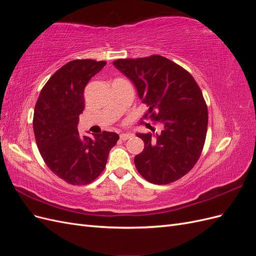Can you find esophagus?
<instances>
[{
  "mask_svg": "<svg viewBox=\"0 0 256 256\" xmlns=\"http://www.w3.org/2000/svg\"><path fill=\"white\" fill-rule=\"evenodd\" d=\"M132 136H134V134H130V132H122V134H120V140H122V141H126V140H128V138H132Z\"/></svg>",
  "mask_w": 256,
  "mask_h": 256,
  "instance_id": "1",
  "label": "esophagus"
}]
</instances>
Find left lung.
I'll list each match as a JSON object with an SVG mask.
<instances>
[{
  "instance_id": "8db88e82",
  "label": "left lung",
  "mask_w": 256,
  "mask_h": 256,
  "mask_svg": "<svg viewBox=\"0 0 256 256\" xmlns=\"http://www.w3.org/2000/svg\"><path fill=\"white\" fill-rule=\"evenodd\" d=\"M113 65L148 106L145 116L162 125L158 134H136L144 142L134 157L138 173L154 184L180 180L194 166L205 143L208 111L202 90L187 70L164 56L118 60Z\"/></svg>"
}]
</instances>
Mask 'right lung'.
Masks as SVG:
<instances>
[{"instance_id": "obj_1", "label": "right lung", "mask_w": 256, "mask_h": 256, "mask_svg": "<svg viewBox=\"0 0 256 256\" xmlns=\"http://www.w3.org/2000/svg\"><path fill=\"white\" fill-rule=\"evenodd\" d=\"M106 64L95 60L69 62L48 80L37 99L33 128L38 150L51 171L68 184H88L96 180L120 138L109 131L94 138L78 131L84 88Z\"/></svg>"}]
</instances>
